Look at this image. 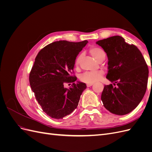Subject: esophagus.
Instances as JSON below:
<instances>
[{
    "instance_id": "obj_1",
    "label": "esophagus",
    "mask_w": 152,
    "mask_h": 152,
    "mask_svg": "<svg viewBox=\"0 0 152 152\" xmlns=\"http://www.w3.org/2000/svg\"><path fill=\"white\" fill-rule=\"evenodd\" d=\"M93 84H94L93 83H89V84H86V86H87V87H89L92 86H93Z\"/></svg>"
}]
</instances>
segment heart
Instances as JSON below:
<instances>
[{
  "mask_svg": "<svg viewBox=\"0 0 152 152\" xmlns=\"http://www.w3.org/2000/svg\"><path fill=\"white\" fill-rule=\"evenodd\" d=\"M89 52L93 56L96 60H100L101 58L105 56V53L104 50L98 47H92L89 49ZM81 55L78 56L75 59V65L77 66L79 65V63L81 59ZM104 74V72L102 70H98L95 72H86L80 75V80L86 83H94L98 82Z\"/></svg>",
  "mask_w": 152,
  "mask_h": 152,
  "instance_id": "heart-1",
  "label": "heart"
}]
</instances>
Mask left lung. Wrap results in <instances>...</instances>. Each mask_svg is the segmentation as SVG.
Segmentation results:
<instances>
[{"mask_svg": "<svg viewBox=\"0 0 152 152\" xmlns=\"http://www.w3.org/2000/svg\"><path fill=\"white\" fill-rule=\"evenodd\" d=\"M96 44L107 53L108 72L107 78L113 84L104 86L102 100L111 113L123 115L132 112L146 93L148 79V65L136 45L129 44L121 36L110 37Z\"/></svg>", "mask_w": 152, "mask_h": 152, "instance_id": "left-lung-1", "label": "left lung"}]
</instances>
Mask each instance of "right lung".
<instances>
[{
    "label": "right lung",
    "mask_w": 152,
    "mask_h": 152,
    "mask_svg": "<svg viewBox=\"0 0 152 152\" xmlns=\"http://www.w3.org/2000/svg\"><path fill=\"white\" fill-rule=\"evenodd\" d=\"M88 41L59 40L41 49L29 75L31 90L44 113L61 119L77 108L86 84L78 82L73 73L76 57ZM72 83L70 88L64 87Z\"/></svg>",
    "instance_id": "1"
}]
</instances>
